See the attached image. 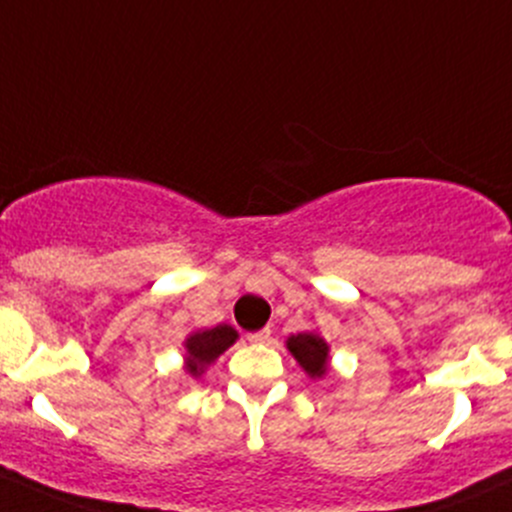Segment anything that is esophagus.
<instances>
[{
  "mask_svg": "<svg viewBox=\"0 0 512 512\" xmlns=\"http://www.w3.org/2000/svg\"><path fill=\"white\" fill-rule=\"evenodd\" d=\"M270 329H260V332H252V334H247V342H252V344H265V342H270Z\"/></svg>",
  "mask_w": 512,
  "mask_h": 512,
  "instance_id": "34e87169",
  "label": "esophagus"
}]
</instances>
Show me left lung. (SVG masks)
<instances>
[{
	"instance_id": "8db88e82",
	"label": "left lung",
	"mask_w": 512,
	"mask_h": 512,
	"mask_svg": "<svg viewBox=\"0 0 512 512\" xmlns=\"http://www.w3.org/2000/svg\"><path fill=\"white\" fill-rule=\"evenodd\" d=\"M287 349L294 356L299 366H302L304 374L309 379H324L329 371V344L322 334L317 332H299L289 334L287 337Z\"/></svg>"
}]
</instances>
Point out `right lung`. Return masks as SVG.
<instances>
[{
    "instance_id": "right-lung-1",
    "label": "right lung",
    "mask_w": 512,
    "mask_h": 512,
    "mask_svg": "<svg viewBox=\"0 0 512 512\" xmlns=\"http://www.w3.org/2000/svg\"><path fill=\"white\" fill-rule=\"evenodd\" d=\"M240 334L230 327V324H218V327L210 329H195L185 337L183 342V369L185 374H190L193 379L208 371L210 364H215L220 354H225L232 344L237 342Z\"/></svg>"
}]
</instances>
